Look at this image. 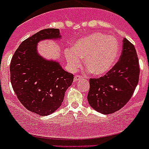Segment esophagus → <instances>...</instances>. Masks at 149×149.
I'll list each match as a JSON object with an SVG mask.
<instances>
[{
  "label": "esophagus",
  "mask_w": 149,
  "mask_h": 149,
  "mask_svg": "<svg viewBox=\"0 0 149 149\" xmlns=\"http://www.w3.org/2000/svg\"><path fill=\"white\" fill-rule=\"evenodd\" d=\"M82 77H83V76H81V74H76V75L74 76V82H77V81H79V80L82 79Z\"/></svg>",
  "instance_id": "34e87169"
}]
</instances>
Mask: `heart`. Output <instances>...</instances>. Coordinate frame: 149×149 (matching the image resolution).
<instances>
[{
  "label": "heart",
  "mask_w": 149,
  "mask_h": 149,
  "mask_svg": "<svg viewBox=\"0 0 149 149\" xmlns=\"http://www.w3.org/2000/svg\"><path fill=\"white\" fill-rule=\"evenodd\" d=\"M119 53V45L113 36L95 33L79 39L73 49L65 51V58L72 69L76 70L84 59L91 73L102 75L113 66Z\"/></svg>",
  "instance_id": "obj_1"
}]
</instances>
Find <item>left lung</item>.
<instances>
[{
  "label": "left lung",
  "instance_id": "1",
  "mask_svg": "<svg viewBox=\"0 0 149 149\" xmlns=\"http://www.w3.org/2000/svg\"><path fill=\"white\" fill-rule=\"evenodd\" d=\"M139 59L134 45L124 38L119 60L99 78H89L87 100L93 109L113 113L131 99L139 82Z\"/></svg>",
  "mask_w": 149,
  "mask_h": 149
}]
</instances>
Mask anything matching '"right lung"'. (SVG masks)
<instances>
[{
  "label": "right lung",
  "instance_id": "right-lung-1",
  "mask_svg": "<svg viewBox=\"0 0 149 149\" xmlns=\"http://www.w3.org/2000/svg\"><path fill=\"white\" fill-rule=\"evenodd\" d=\"M60 37L59 29L40 30L21 43L10 63V81L17 98L27 110L41 116L60 107L74 80L73 74L58 63L44 60L36 51L39 41Z\"/></svg>",
  "mask_w": 149,
  "mask_h": 149
}]
</instances>
